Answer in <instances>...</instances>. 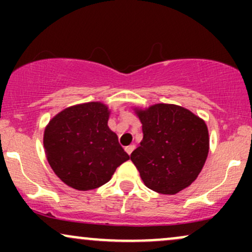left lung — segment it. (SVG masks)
<instances>
[{
  "instance_id": "8db88e82",
  "label": "left lung",
  "mask_w": 252,
  "mask_h": 252,
  "mask_svg": "<svg viewBox=\"0 0 252 252\" xmlns=\"http://www.w3.org/2000/svg\"><path fill=\"white\" fill-rule=\"evenodd\" d=\"M110 110L100 102L63 109L43 132L46 158L56 175L78 190L98 189L129 160L109 128Z\"/></svg>"
}]
</instances>
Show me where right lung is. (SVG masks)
Segmentation results:
<instances>
[{"label":"right lung","instance_id":"1","mask_svg":"<svg viewBox=\"0 0 252 252\" xmlns=\"http://www.w3.org/2000/svg\"><path fill=\"white\" fill-rule=\"evenodd\" d=\"M142 123L141 146L130 155L148 189L176 194L198 178L209 155V130L189 110L173 104L135 109Z\"/></svg>","mask_w":252,"mask_h":252}]
</instances>
